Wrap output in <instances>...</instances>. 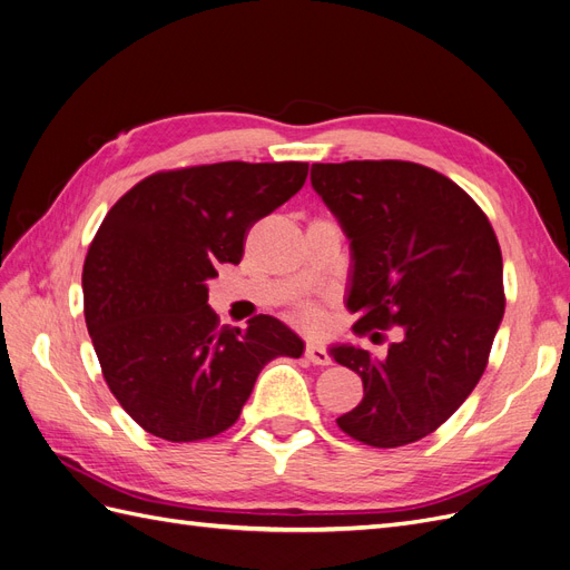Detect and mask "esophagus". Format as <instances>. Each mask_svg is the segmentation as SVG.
<instances>
[{"label": "esophagus", "mask_w": 570, "mask_h": 570, "mask_svg": "<svg viewBox=\"0 0 570 570\" xmlns=\"http://www.w3.org/2000/svg\"><path fill=\"white\" fill-rule=\"evenodd\" d=\"M306 358L312 361L314 366H327V364H331V354H327L323 344H318V342H308L306 344Z\"/></svg>", "instance_id": "esophagus-1"}]
</instances>
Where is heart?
I'll return each mask as SVG.
<instances>
[{
	"label": "heart",
	"mask_w": 570,
	"mask_h": 570,
	"mask_svg": "<svg viewBox=\"0 0 570 570\" xmlns=\"http://www.w3.org/2000/svg\"><path fill=\"white\" fill-rule=\"evenodd\" d=\"M304 316H306V318H314V314H312V312H306Z\"/></svg>",
	"instance_id": "1"
}]
</instances>
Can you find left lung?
<instances>
[{"label":"left lung","instance_id":"1","mask_svg":"<svg viewBox=\"0 0 570 570\" xmlns=\"http://www.w3.org/2000/svg\"><path fill=\"white\" fill-rule=\"evenodd\" d=\"M312 185L350 239L354 333L402 327L383 358L331 347L364 383V400L337 425L383 450L416 442L452 416L488 366L507 304L497 235L456 183L421 164H314Z\"/></svg>","mask_w":570,"mask_h":570}]
</instances>
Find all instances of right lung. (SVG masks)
I'll use <instances>...</instances> for the list:
<instances>
[{"instance_id": "1", "label": "right lung", "mask_w": 570, "mask_h": 570, "mask_svg": "<svg viewBox=\"0 0 570 570\" xmlns=\"http://www.w3.org/2000/svg\"><path fill=\"white\" fill-rule=\"evenodd\" d=\"M308 164L223 161L161 170L120 197L82 266L85 323L118 404L147 433L195 442L228 430L262 368L304 340L273 316L218 325L206 281L239 264L258 218L297 195Z\"/></svg>"}]
</instances>
